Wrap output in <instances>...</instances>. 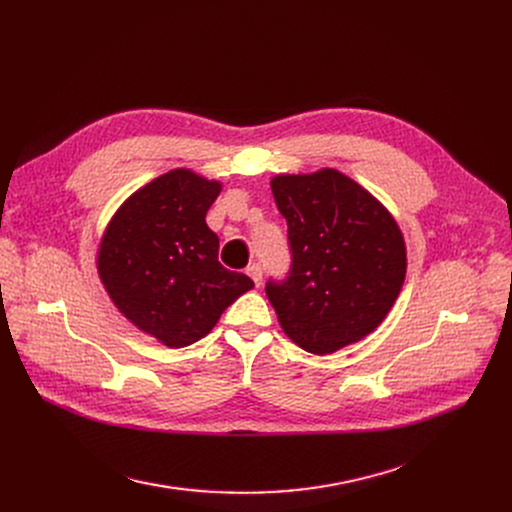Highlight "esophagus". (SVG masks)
<instances>
[{
    "mask_svg": "<svg viewBox=\"0 0 512 512\" xmlns=\"http://www.w3.org/2000/svg\"><path fill=\"white\" fill-rule=\"evenodd\" d=\"M247 274L251 276V280L255 282V286H261V280H263V270H261V265H259V263H253V265H249Z\"/></svg>",
    "mask_w": 512,
    "mask_h": 512,
    "instance_id": "34e87169",
    "label": "esophagus"
}]
</instances>
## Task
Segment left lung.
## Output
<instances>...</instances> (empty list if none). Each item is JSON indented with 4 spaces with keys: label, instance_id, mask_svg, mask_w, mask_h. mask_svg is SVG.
Returning <instances> with one entry per match:
<instances>
[{
    "label": "left lung",
    "instance_id": "left-lung-1",
    "mask_svg": "<svg viewBox=\"0 0 512 512\" xmlns=\"http://www.w3.org/2000/svg\"><path fill=\"white\" fill-rule=\"evenodd\" d=\"M272 193L288 224L290 276L267 282L280 328L313 355H330L378 328L407 274L392 213L334 168L278 174Z\"/></svg>",
    "mask_w": 512,
    "mask_h": 512
}]
</instances>
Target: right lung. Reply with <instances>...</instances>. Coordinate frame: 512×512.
<instances>
[{"mask_svg": "<svg viewBox=\"0 0 512 512\" xmlns=\"http://www.w3.org/2000/svg\"><path fill=\"white\" fill-rule=\"evenodd\" d=\"M220 191V180L170 170L118 207L99 242L97 274L116 309L170 348L207 336L255 286L218 261L220 238L205 215Z\"/></svg>", "mask_w": 512, "mask_h": 512, "instance_id": "obj_1", "label": "right lung"}]
</instances>
